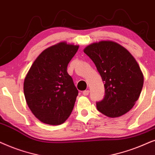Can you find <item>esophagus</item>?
<instances>
[{
  "mask_svg": "<svg viewBox=\"0 0 155 155\" xmlns=\"http://www.w3.org/2000/svg\"><path fill=\"white\" fill-rule=\"evenodd\" d=\"M82 94H83L84 96H87V95H88V94H89V91H88V90L84 91Z\"/></svg>",
  "mask_w": 155,
  "mask_h": 155,
  "instance_id": "esophagus-1",
  "label": "esophagus"
}]
</instances>
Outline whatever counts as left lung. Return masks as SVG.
Wrapping results in <instances>:
<instances>
[{"instance_id": "1", "label": "left lung", "mask_w": 155, "mask_h": 155, "mask_svg": "<svg viewBox=\"0 0 155 155\" xmlns=\"http://www.w3.org/2000/svg\"><path fill=\"white\" fill-rule=\"evenodd\" d=\"M101 76L105 96L96 103L98 111L110 117H120L133 108L139 98L143 74L133 55L113 41L92 43L84 49Z\"/></svg>"}]
</instances>
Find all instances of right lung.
<instances>
[{
	"instance_id": "1",
	"label": "right lung",
	"mask_w": 155,
	"mask_h": 155,
	"mask_svg": "<svg viewBox=\"0 0 155 155\" xmlns=\"http://www.w3.org/2000/svg\"><path fill=\"white\" fill-rule=\"evenodd\" d=\"M78 49L79 45L65 42L49 47L27 74L23 86L27 104L41 122L61 125L71 115L79 92L67 69Z\"/></svg>"
}]
</instances>
